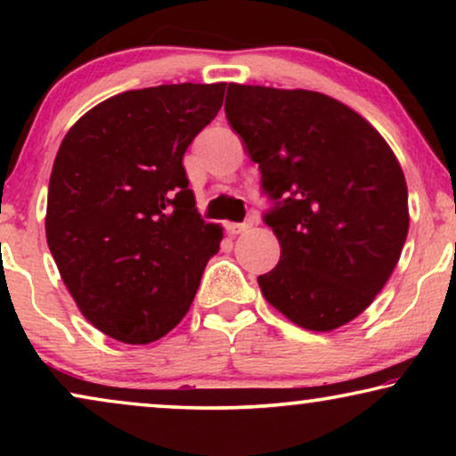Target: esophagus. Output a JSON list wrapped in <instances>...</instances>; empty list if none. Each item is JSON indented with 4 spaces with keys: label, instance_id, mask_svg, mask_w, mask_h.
Here are the masks:
<instances>
[{
    "label": "esophagus",
    "instance_id": "obj_1",
    "mask_svg": "<svg viewBox=\"0 0 456 456\" xmlns=\"http://www.w3.org/2000/svg\"><path fill=\"white\" fill-rule=\"evenodd\" d=\"M248 228H251V222H245V224H226V230H228V234H232V236H236V234H242V232H247Z\"/></svg>",
    "mask_w": 456,
    "mask_h": 456
}]
</instances>
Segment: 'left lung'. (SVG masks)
<instances>
[{"instance_id": "left-lung-1", "label": "left lung", "mask_w": 456, "mask_h": 456, "mask_svg": "<svg viewBox=\"0 0 456 456\" xmlns=\"http://www.w3.org/2000/svg\"><path fill=\"white\" fill-rule=\"evenodd\" d=\"M224 110L278 199L265 222L282 253L257 278L261 295L314 332L353 322L388 282L407 240L409 195L395 151L323 93L230 83Z\"/></svg>"}]
</instances>
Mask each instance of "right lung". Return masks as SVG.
I'll use <instances>...</instances> for the list:
<instances>
[{
  "instance_id": "right-lung-1",
  "label": "right lung",
  "mask_w": 456,
  "mask_h": 456,
  "mask_svg": "<svg viewBox=\"0 0 456 456\" xmlns=\"http://www.w3.org/2000/svg\"><path fill=\"white\" fill-rule=\"evenodd\" d=\"M226 83L159 85L97 103L68 130L45 234L86 320L126 345L159 340L189 311L224 228L201 220L183 158Z\"/></svg>"
}]
</instances>
